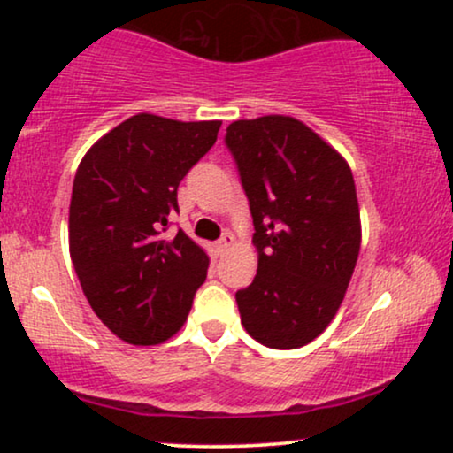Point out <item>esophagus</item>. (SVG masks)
<instances>
[{
  "instance_id": "esophagus-1",
  "label": "esophagus",
  "mask_w": 453,
  "mask_h": 453,
  "mask_svg": "<svg viewBox=\"0 0 453 453\" xmlns=\"http://www.w3.org/2000/svg\"><path fill=\"white\" fill-rule=\"evenodd\" d=\"M232 242H234V236H232V234H230V232L223 234V236H221L219 241H217V244H215V247H217V253H226L227 249H230V244H232Z\"/></svg>"
}]
</instances>
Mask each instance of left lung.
Listing matches in <instances>:
<instances>
[{"label": "left lung", "instance_id": "obj_1", "mask_svg": "<svg viewBox=\"0 0 453 453\" xmlns=\"http://www.w3.org/2000/svg\"><path fill=\"white\" fill-rule=\"evenodd\" d=\"M226 147L253 217L257 274L238 289L244 330L273 349H296L326 330L345 298L360 209L347 161L292 117L234 121Z\"/></svg>", "mask_w": 453, "mask_h": 453}]
</instances>
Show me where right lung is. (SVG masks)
Masks as SVG:
<instances>
[{
    "instance_id": "right-lung-1",
    "label": "right lung",
    "mask_w": 453,
    "mask_h": 453,
    "mask_svg": "<svg viewBox=\"0 0 453 453\" xmlns=\"http://www.w3.org/2000/svg\"><path fill=\"white\" fill-rule=\"evenodd\" d=\"M221 121L136 114L97 140L78 165L70 202V256L102 324L132 345L180 330L206 279L209 256L183 230L176 189L209 153Z\"/></svg>"
}]
</instances>
